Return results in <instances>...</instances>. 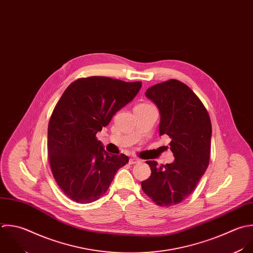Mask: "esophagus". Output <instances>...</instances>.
I'll use <instances>...</instances> for the list:
<instances>
[{
  "label": "esophagus",
  "mask_w": 253,
  "mask_h": 253,
  "mask_svg": "<svg viewBox=\"0 0 253 253\" xmlns=\"http://www.w3.org/2000/svg\"><path fill=\"white\" fill-rule=\"evenodd\" d=\"M140 163V160L138 159H135V158H132L129 160V164L130 165H135V164H139Z\"/></svg>",
  "instance_id": "esophagus-1"
}]
</instances>
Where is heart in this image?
Returning <instances> with one entry per match:
<instances>
[{"label": "heart", "instance_id": "b5f03b06", "mask_svg": "<svg viewBox=\"0 0 253 253\" xmlns=\"http://www.w3.org/2000/svg\"><path fill=\"white\" fill-rule=\"evenodd\" d=\"M142 105H148V104H141V105H138V106H142Z\"/></svg>", "mask_w": 253, "mask_h": 253}]
</instances>
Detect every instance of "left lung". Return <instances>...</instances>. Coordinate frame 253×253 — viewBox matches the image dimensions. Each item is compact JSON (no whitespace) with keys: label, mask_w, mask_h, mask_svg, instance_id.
Returning <instances> with one entry per match:
<instances>
[{"label":"left lung","mask_w":253,"mask_h":253,"mask_svg":"<svg viewBox=\"0 0 253 253\" xmlns=\"http://www.w3.org/2000/svg\"><path fill=\"white\" fill-rule=\"evenodd\" d=\"M145 94L160 110V136L171 139L174 162L159 167L147 161L152 173L142 189L159 206L177 205L194 191L209 166L211 119L199 97L177 80L155 84Z\"/></svg>","instance_id":"8db88e82"}]
</instances>
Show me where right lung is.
<instances>
[{"label":"right lung","instance_id":"add662e5","mask_svg":"<svg viewBox=\"0 0 253 253\" xmlns=\"http://www.w3.org/2000/svg\"><path fill=\"white\" fill-rule=\"evenodd\" d=\"M141 82L107 77L73 82L57 102L48 124V158L53 176L71 200L87 204L109 188L129 158L108 155L96 133L139 92Z\"/></svg>","mask_w":253,"mask_h":253}]
</instances>
